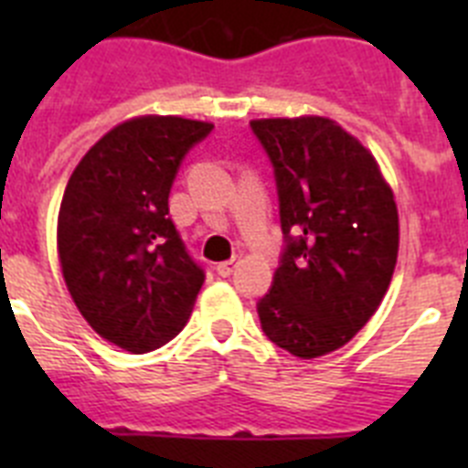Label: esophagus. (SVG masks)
Segmentation results:
<instances>
[{"label":"esophagus","instance_id":"1","mask_svg":"<svg viewBox=\"0 0 468 468\" xmlns=\"http://www.w3.org/2000/svg\"><path fill=\"white\" fill-rule=\"evenodd\" d=\"M237 267H239V260L234 258V260H227V262L218 264V267H215V271H218V274H220V276H229L231 271L237 270Z\"/></svg>","mask_w":468,"mask_h":468}]
</instances>
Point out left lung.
Instances as JSON below:
<instances>
[{"mask_svg":"<svg viewBox=\"0 0 468 468\" xmlns=\"http://www.w3.org/2000/svg\"><path fill=\"white\" fill-rule=\"evenodd\" d=\"M288 239L264 335L297 358L337 351L373 318L399 258V208L373 152L328 117L253 119Z\"/></svg>","mask_w":468,"mask_h":468,"instance_id":"obj_1","label":"left lung"}]
</instances>
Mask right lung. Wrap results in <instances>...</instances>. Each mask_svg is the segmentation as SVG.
I'll list each match as a JSON object with an SVG mask.
<instances>
[{"label": "right lung", "instance_id": "1", "mask_svg": "<svg viewBox=\"0 0 468 468\" xmlns=\"http://www.w3.org/2000/svg\"><path fill=\"white\" fill-rule=\"evenodd\" d=\"M213 123L143 114L81 156L58 210V260L69 297L102 340L159 349L187 324L204 270L168 218L180 161Z\"/></svg>", "mask_w": 468, "mask_h": 468}]
</instances>
